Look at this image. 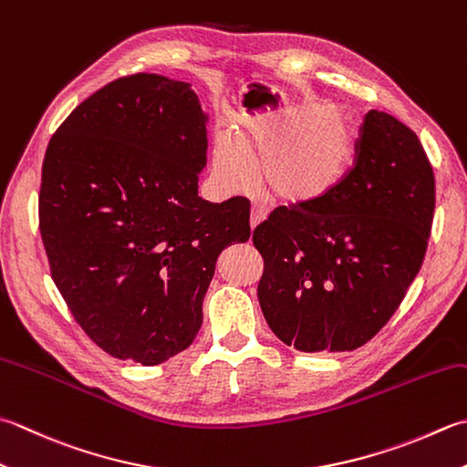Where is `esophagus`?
<instances>
[{"mask_svg":"<svg viewBox=\"0 0 467 467\" xmlns=\"http://www.w3.org/2000/svg\"><path fill=\"white\" fill-rule=\"evenodd\" d=\"M265 216H267V213H265V210H263L261 206L254 204V206L251 208V228H254L259 223H263Z\"/></svg>","mask_w":467,"mask_h":467,"instance_id":"1","label":"esophagus"}]
</instances>
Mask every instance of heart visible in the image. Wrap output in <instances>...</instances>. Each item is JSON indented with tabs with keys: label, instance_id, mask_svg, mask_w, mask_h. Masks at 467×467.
I'll return each mask as SVG.
<instances>
[{
	"label": "heart",
	"instance_id": "obj_1",
	"mask_svg": "<svg viewBox=\"0 0 467 467\" xmlns=\"http://www.w3.org/2000/svg\"><path fill=\"white\" fill-rule=\"evenodd\" d=\"M356 151L352 119L330 105H309L265 119L236 131L234 143L221 137L214 176L228 192L259 186L283 204L309 206L332 194Z\"/></svg>",
	"mask_w": 467,
	"mask_h": 467
}]
</instances>
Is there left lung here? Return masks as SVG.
<instances>
[{
    "label": "left lung",
    "instance_id": "left-lung-1",
    "mask_svg": "<svg viewBox=\"0 0 467 467\" xmlns=\"http://www.w3.org/2000/svg\"><path fill=\"white\" fill-rule=\"evenodd\" d=\"M433 213L435 176L419 137L368 111L332 194L279 206L253 231L263 257L257 297L273 334L301 352L372 340L421 269Z\"/></svg>",
    "mask_w": 467,
    "mask_h": 467
}]
</instances>
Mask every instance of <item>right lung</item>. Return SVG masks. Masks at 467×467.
Instances as JSON below:
<instances>
[{
	"label": "right lung",
	"instance_id": "obj_1",
	"mask_svg": "<svg viewBox=\"0 0 467 467\" xmlns=\"http://www.w3.org/2000/svg\"><path fill=\"white\" fill-rule=\"evenodd\" d=\"M206 115L190 85L137 72L99 88L46 148L38 194L50 275L100 350L153 367L186 350L223 249L251 204L198 196Z\"/></svg>",
	"mask_w": 467,
	"mask_h": 467
}]
</instances>
